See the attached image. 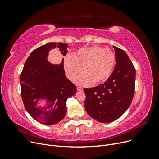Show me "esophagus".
<instances>
[{
  "mask_svg": "<svg viewBox=\"0 0 159 159\" xmlns=\"http://www.w3.org/2000/svg\"><path fill=\"white\" fill-rule=\"evenodd\" d=\"M77 91H83V88H81V87H79V86H78V87H77Z\"/></svg>",
  "mask_w": 159,
  "mask_h": 159,
  "instance_id": "esophagus-1",
  "label": "esophagus"
}]
</instances>
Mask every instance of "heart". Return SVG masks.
Segmentation results:
<instances>
[{
	"label": "heart",
	"mask_w": 159,
	"mask_h": 159,
	"mask_svg": "<svg viewBox=\"0 0 159 159\" xmlns=\"http://www.w3.org/2000/svg\"><path fill=\"white\" fill-rule=\"evenodd\" d=\"M116 64L114 52L109 48L91 46L81 48L67 56L64 60V68L67 77L74 80L81 71L84 74L77 78L80 85L92 82L99 84L106 81L112 74Z\"/></svg>",
	"instance_id": "obj_1"
}]
</instances>
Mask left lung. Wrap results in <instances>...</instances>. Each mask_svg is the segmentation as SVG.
<instances>
[{"mask_svg":"<svg viewBox=\"0 0 159 159\" xmlns=\"http://www.w3.org/2000/svg\"><path fill=\"white\" fill-rule=\"evenodd\" d=\"M116 64L104 84L84 88L85 109L88 115L101 123L117 119L131 103L134 91L135 68L123 50L113 46Z\"/></svg>","mask_w":159,"mask_h":159,"instance_id":"obj_1","label":"left lung"}]
</instances>
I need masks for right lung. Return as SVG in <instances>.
Here are the masks:
<instances>
[{"instance_id":"obj_1","label":"right lung","mask_w":159,"mask_h":159,"mask_svg":"<svg viewBox=\"0 0 159 159\" xmlns=\"http://www.w3.org/2000/svg\"><path fill=\"white\" fill-rule=\"evenodd\" d=\"M68 45L49 42L31 52L20 75L21 95L25 109L33 119L44 125H54L64 119L66 101L76 92V86L65 75L64 59L60 65L48 61L49 51L57 47L65 56ZM45 99L47 106L38 108L37 101Z\"/></svg>"}]
</instances>
